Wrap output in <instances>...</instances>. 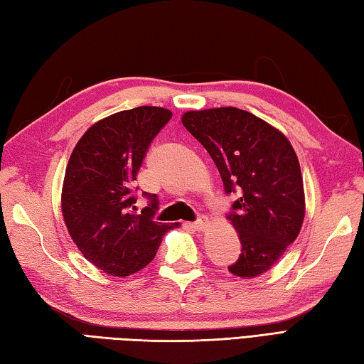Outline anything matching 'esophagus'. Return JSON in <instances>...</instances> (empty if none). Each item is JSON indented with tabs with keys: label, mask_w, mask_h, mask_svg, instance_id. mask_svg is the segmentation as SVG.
Returning a JSON list of instances; mask_svg holds the SVG:
<instances>
[{
	"label": "esophagus",
	"mask_w": 364,
	"mask_h": 364,
	"mask_svg": "<svg viewBox=\"0 0 364 364\" xmlns=\"http://www.w3.org/2000/svg\"><path fill=\"white\" fill-rule=\"evenodd\" d=\"M207 226H209V221H207L205 218H201L195 221V223H191L190 228L193 229V231H198V232H203L204 229H207Z\"/></svg>",
	"instance_id": "34e87169"
}]
</instances>
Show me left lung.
<instances>
[{
    "mask_svg": "<svg viewBox=\"0 0 364 364\" xmlns=\"http://www.w3.org/2000/svg\"><path fill=\"white\" fill-rule=\"evenodd\" d=\"M182 124L209 152L225 191H239L228 220L240 256L228 270L256 278L279 261L300 234L305 190L299 159L283 132L234 107L187 111Z\"/></svg>",
    "mask_w": 364,
    "mask_h": 364,
    "instance_id": "obj_1",
    "label": "left lung"
}]
</instances>
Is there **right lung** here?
<instances>
[{
	"instance_id": "obj_1",
	"label": "right lung",
	"mask_w": 364,
	"mask_h": 364,
	"mask_svg": "<svg viewBox=\"0 0 364 364\" xmlns=\"http://www.w3.org/2000/svg\"><path fill=\"white\" fill-rule=\"evenodd\" d=\"M161 107H138L103 117L78 139L65 168L61 210L65 228L89 262L113 277L149 264L163 235L179 223L152 221L157 198L132 213L133 181L152 139L171 119Z\"/></svg>"
}]
</instances>
